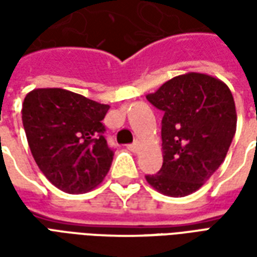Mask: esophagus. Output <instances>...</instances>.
Masks as SVG:
<instances>
[{
    "label": "esophagus",
    "instance_id": "1",
    "mask_svg": "<svg viewBox=\"0 0 257 257\" xmlns=\"http://www.w3.org/2000/svg\"><path fill=\"white\" fill-rule=\"evenodd\" d=\"M128 149L131 151H134V153H136V151H139L140 143H139V142H135V143H132V145L128 146Z\"/></svg>",
    "mask_w": 257,
    "mask_h": 257
}]
</instances>
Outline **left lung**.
I'll list each match as a JSON object with an SVG mask.
<instances>
[{"label":"left lung","instance_id":"1","mask_svg":"<svg viewBox=\"0 0 257 257\" xmlns=\"http://www.w3.org/2000/svg\"><path fill=\"white\" fill-rule=\"evenodd\" d=\"M162 117V168L146 180L168 197L202 187L224 161L237 129L231 90L204 73H186L146 96Z\"/></svg>","mask_w":257,"mask_h":257}]
</instances>
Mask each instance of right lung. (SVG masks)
<instances>
[{"label": "right lung", "mask_w": 257, "mask_h": 257, "mask_svg": "<svg viewBox=\"0 0 257 257\" xmlns=\"http://www.w3.org/2000/svg\"><path fill=\"white\" fill-rule=\"evenodd\" d=\"M108 108L62 88H38L26 95L22 119L29 147L55 187L82 194L106 178L114 156L101 123Z\"/></svg>", "instance_id": "1"}]
</instances>
